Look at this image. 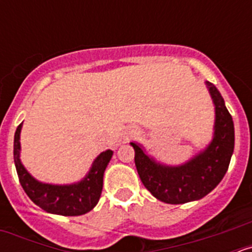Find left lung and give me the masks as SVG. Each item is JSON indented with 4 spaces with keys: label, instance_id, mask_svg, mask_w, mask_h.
Listing matches in <instances>:
<instances>
[{
    "label": "left lung",
    "instance_id": "8db88e82",
    "mask_svg": "<svg viewBox=\"0 0 252 252\" xmlns=\"http://www.w3.org/2000/svg\"><path fill=\"white\" fill-rule=\"evenodd\" d=\"M215 106V126L211 142L179 165H168L146 153L139 142L135 165L142 184L154 197L169 204H182L206 197L220 184L230 165L235 148V126L220 91L206 82Z\"/></svg>",
    "mask_w": 252,
    "mask_h": 252
}]
</instances>
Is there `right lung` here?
Instances as JSON below:
<instances>
[{"instance_id": "1", "label": "right lung", "mask_w": 252, "mask_h": 252, "mask_svg": "<svg viewBox=\"0 0 252 252\" xmlns=\"http://www.w3.org/2000/svg\"><path fill=\"white\" fill-rule=\"evenodd\" d=\"M22 124L19 125L13 139V161L20 184L36 206L53 215L81 216L97 206L103 187V175L113 155L112 150L102 151L92 162L90 171L79 182L70 184L43 183L26 170L20 159Z\"/></svg>"}]
</instances>
